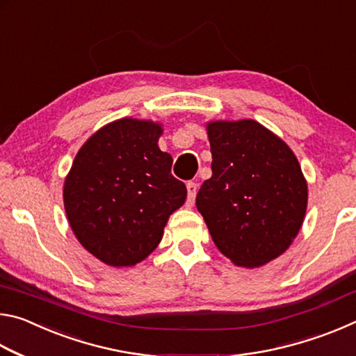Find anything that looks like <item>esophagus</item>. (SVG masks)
Segmentation results:
<instances>
[{
  "label": "esophagus",
  "instance_id": "esophagus-1",
  "mask_svg": "<svg viewBox=\"0 0 356 356\" xmlns=\"http://www.w3.org/2000/svg\"><path fill=\"white\" fill-rule=\"evenodd\" d=\"M186 193H188V204H193L195 202V197L197 193V185L195 182L186 184Z\"/></svg>",
  "mask_w": 356,
  "mask_h": 356
}]
</instances>
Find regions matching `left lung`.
Wrapping results in <instances>:
<instances>
[{"instance_id":"left-lung-1","label":"left lung","mask_w":356,"mask_h":356,"mask_svg":"<svg viewBox=\"0 0 356 356\" xmlns=\"http://www.w3.org/2000/svg\"><path fill=\"white\" fill-rule=\"evenodd\" d=\"M207 135L212 177L196 207L222 254L238 267H261L300 232L308 184L291 147L256 120H213Z\"/></svg>"}]
</instances>
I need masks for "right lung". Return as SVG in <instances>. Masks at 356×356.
<instances>
[{
    "label": "right lung",
    "mask_w": 356,
    "mask_h": 356,
    "mask_svg": "<svg viewBox=\"0 0 356 356\" xmlns=\"http://www.w3.org/2000/svg\"><path fill=\"white\" fill-rule=\"evenodd\" d=\"M160 124L118 119L78 150L64 182V207L84 248L111 267H131L159 246L186 186L161 152Z\"/></svg>",
    "instance_id": "add662e5"
}]
</instances>
